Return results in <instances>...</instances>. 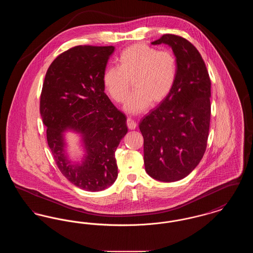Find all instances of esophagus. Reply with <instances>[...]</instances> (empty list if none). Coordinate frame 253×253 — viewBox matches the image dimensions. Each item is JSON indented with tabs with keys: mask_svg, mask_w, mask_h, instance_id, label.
I'll use <instances>...</instances> for the list:
<instances>
[{
	"mask_svg": "<svg viewBox=\"0 0 253 253\" xmlns=\"http://www.w3.org/2000/svg\"><path fill=\"white\" fill-rule=\"evenodd\" d=\"M136 122L132 120V118L127 119V126L130 130H134L136 128Z\"/></svg>",
	"mask_w": 253,
	"mask_h": 253,
	"instance_id": "34e87169",
	"label": "esophagus"
}]
</instances>
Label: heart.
<instances>
[{
  "label": "heart",
  "instance_id": "heart-1",
  "mask_svg": "<svg viewBox=\"0 0 253 253\" xmlns=\"http://www.w3.org/2000/svg\"><path fill=\"white\" fill-rule=\"evenodd\" d=\"M118 67H107L102 75L104 89L114 101L125 100L132 81L133 92L124 109L139 114L150 103L163 101L171 92L177 76L174 55L145 43H134L124 49L117 60Z\"/></svg>",
  "mask_w": 253,
  "mask_h": 253
}]
</instances>
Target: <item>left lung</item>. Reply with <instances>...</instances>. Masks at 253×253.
<instances>
[{"mask_svg":"<svg viewBox=\"0 0 253 253\" xmlns=\"http://www.w3.org/2000/svg\"><path fill=\"white\" fill-rule=\"evenodd\" d=\"M165 43L176 58L171 92L139 124L144 138V164L154 179L186 177L204 156L211 121V80L198 50L180 36L165 34L152 44Z\"/></svg>","mask_w":253,"mask_h":253,"instance_id":"obj_1","label":"left lung"}]
</instances>
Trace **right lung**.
Returning a JSON list of instances; mask_svg holds the SVG:
<instances>
[{
    "instance_id": "add662e5",
    "label": "right lung",
    "mask_w": 253,
    "mask_h": 253,
    "mask_svg": "<svg viewBox=\"0 0 253 253\" xmlns=\"http://www.w3.org/2000/svg\"><path fill=\"white\" fill-rule=\"evenodd\" d=\"M114 46L78 45L50 64L41 94L40 112L49 148L60 172L88 192L109 188L118 177L115 153L128 132L126 116L104 93L102 75ZM82 135V162L67 157L63 132Z\"/></svg>"
}]
</instances>
